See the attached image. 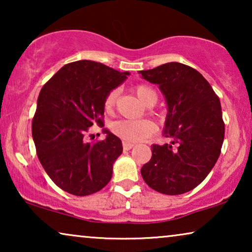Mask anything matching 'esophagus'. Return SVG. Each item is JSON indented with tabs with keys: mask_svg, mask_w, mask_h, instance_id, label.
<instances>
[{
	"mask_svg": "<svg viewBox=\"0 0 252 252\" xmlns=\"http://www.w3.org/2000/svg\"><path fill=\"white\" fill-rule=\"evenodd\" d=\"M123 147H124V150H130L134 147V143H130V142H127V141H124Z\"/></svg>",
	"mask_w": 252,
	"mask_h": 252,
	"instance_id": "34e87169",
	"label": "esophagus"
}]
</instances>
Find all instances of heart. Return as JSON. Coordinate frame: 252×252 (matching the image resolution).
<instances>
[{"label": "heart", "mask_w": 252, "mask_h": 252, "mask_svg": "<svg viewBox=\"0 0 252 252\" xmlns=\"http://www.w3.org/2000/svg\"><path fill=\"white\" fill-rule=\"evenodd\" d=\"M134 93H135L141 103H143L147 106H153L158 99L157 93L147 85L136 86L134 88ZM117 96H118L117 91L110 92L106 95L104 99V108L106 111H111L113 109L117 101ZM112 130L117 135L122 137L123 140L127 141V142H137V141H141L148 136L153 135L155 130H156V126H155L153 122L147 119H124L113 123Z\"/></svg>", "instance_id": "heart-1"}]
</instances>
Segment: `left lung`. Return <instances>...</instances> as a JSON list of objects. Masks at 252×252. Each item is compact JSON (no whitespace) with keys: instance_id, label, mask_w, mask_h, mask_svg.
<instances>
[{"instance_id":"left-lung-1","label":"left lung","mask_w":252,"mask_h":252,"mask_svg":"<svg viewBox=\"0 0 252 252\" xmlns=\"http://www.w3.org/2000/svg\"><path fill=\"white\" fill-rule=\"evenodd\" d=\"M139 73L164 95L163 135L171 139L163 146L154 144L141 175L161 194H185L208 177L219 158L225 136L219 97L198 71L177 62Z\"/></svg>"}]
</instances>
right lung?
Returning <instances> with one entry per match:
<instances>
[{
  "instance_id": "add662e5",
  "label": "right lung",
  "mask_w": 252,
  "mask_h": 252,
  "mask_svg": "<svg viewBox=\"0 0 252 252\" xmlns=\"http://www.w3.org/2000/svg\"><path fill=\"white\" fill-rule=\"evenodd\" d=\"M128 75L97 62L77 61L64 65L41 89L33 141L44 171L64 191L91 195L111 180L122 140L105 128L99 142L89 143L85 135L93 125L103 127L106 95Z\"/></svg>"
}]
</instances>
